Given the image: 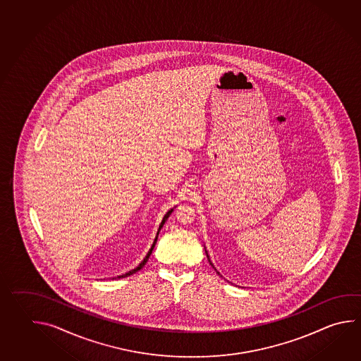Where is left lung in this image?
Instances as JSON below:
<instances>
[{
    "label": "left lung",
    "instance_id": "1",
    "mask_svg": "<svg viewBox=\"0 0 361 361\" xmlns=\"http://www.w3.org/2000/svg\"><path fill=\"white\" fill-rule=\"evenodd\" d=\"M208 261H209V259H208ZM209 264H211V261H209Z\"/></svg>",
    "mask_w": 361,
    "mask_h": 361
}]
</instances>
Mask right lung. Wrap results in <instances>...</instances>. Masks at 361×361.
Returning a JSON list of instances; mask_svg holds the SVG:
<instances>
[{
    "mask_svg": "<svg viewBox=\"0 0 361 361\" xmlns=\"http://www.w3.org/2000/svg\"><path fill=\"white\" fill-rule=\"evenodd\" d=\"M172 211H173V209H171V211H169V212L166 214V216L163 217L162 222H161V226H159V230H161V228H162L163 224L166 222V220L169 219V214H172ZM155 243H157V238H155L154 243H153V245H152V248H150V250L147 252V256H145V258H144V261L141 262L140 265L137 266L136 269H133V270H131V271L126 272L125 275H121V276H118V278H126V276H130V275H133V274H135V272H137L139 271V270H140V269H142V267H144V265L147 264L149 257H150V255H152V252H153V248H154L155 247Z\"/></svg>",
    "mask_w": 361,
    "mask_h": 361,
    "instance_id": "right-lung-1",
    "label": "right lung"
}]
</instances>
